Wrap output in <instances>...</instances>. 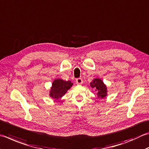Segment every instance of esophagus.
<instances>
[{
	"instance_id": "obj_1",
	"label": "esophagus",
	"mask_w": 149,
	"mask_h": 149,
	"mask_svg": "<svg viewBox=\"0 0 149 149\" xmlns=\"http://www.w3.org/2000/svg\"><path fill=\"white\" fill-rule=\"evenodd\" d=\"M83 83V81L81 78H78L76 79V83L77 84H82Z\"/></svg>"
}]
</instances>
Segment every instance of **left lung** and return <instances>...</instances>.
I'll return each instance as SVG.
<instances>
[{
	"instance_id": "8db88e82",
	"label": "left lung",
	"mask_w": 149,
	"mask_h": 149,
	"mask_svg": "<svg viewBox=\"0 0 149 149\" xmlns=\"http://www.w3.org/2000/svg\"><path fill=\"white\" fill-rule=\"evenodd\" d=\"M90 85L95 89L98 98H104L107 96V87L101 79H94L92 82H90Z\"/></svg>"
}]
</instances>
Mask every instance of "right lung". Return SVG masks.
Listing matches in <instances>:
<instances>
[{
	"label": "right lung",
	"instance_id": "right-lung-1",
	"mask_svg": "<svg viewBox=\"0 0 149 149\" xmlns=\"http://www.w3.org/2000/svg\"><path fill=\"white\" fill-rule=\"evenodd\" d=\"M73 83L70 81H64L61 79H55L52 84L49 95L52 99L59 100L71 88Z\"/></svg>",
	"mask_w": 149,
	"mask_h": 149
}]
</instances>
